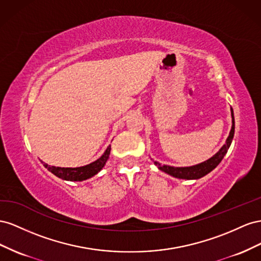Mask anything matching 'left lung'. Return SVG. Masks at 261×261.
Segmentation results:
<instances>
[{
    "label": "left lung",
    "instance_id": "obj_1",
    "mask_svg": "<svg viewBox=\"0 0 261 261\" xmlns=\"http://www.w3.org/2000/svg\"><path fill=\"white\" fill-rule=\"evenodd\" d=\"M230 113H232V129H230L229 136L226 139L225 144L223 145L220 148V151L215 155H213L211 159H209L203 163H200L198 165H193L190 167H174V166H168V165H162V164H160L159 162H154L155 165L159 167V169L163 170L164 173H166L175 178H179V179H199V178L203 177L206 174L212 172V170L221 163L223 158H224L225 154L227 153L230 143H232L234 131H235L234 113L232 108H230Z\"/></svg>",
    "mask_w": 261,
    "mask_h": 261
}]
</instances>
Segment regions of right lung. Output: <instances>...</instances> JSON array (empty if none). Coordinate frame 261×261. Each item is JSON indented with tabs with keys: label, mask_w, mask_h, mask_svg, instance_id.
Wrapping results in <instances>:
<instances>
[{
	"label": "right lung",
	"mask_w": 261,
	"mask_h": 261,
	"mask_svg": "<svg viewBox=\"0 0 261 261\" xmlns=\"http://www.w3.org/2000/svg\"><path fill=\"white\" fill-rule=\"evenodd\" d=\"M111 147L110 145L107 147V150L105 151L98 160H96L95 162L88 164V165L85 166H81V167H56V166H50L48 164L44 163L43 166L46 167L49 172H51L57 177L61 178L63 180H70V181H82V180H86L88 178H91L95 176L98 172L102 169V167L105 166V164L107 160L109 159V154H110Z\"/></svg>",
	"instance_id": "right-lung-1"
}]
</instances>
